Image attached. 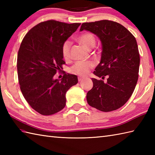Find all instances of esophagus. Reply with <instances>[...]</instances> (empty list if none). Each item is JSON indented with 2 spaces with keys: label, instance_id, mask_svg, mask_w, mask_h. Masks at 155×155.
Returning <instances> with one entry per match:
<instances>
[{
  "label": "esophagus",
  "instance_id": "34e87169",
  "mask_svg": "<svg viewBox=\"0 0 155 155\" xmlns=\"http://www.w3.org/2000/svg\"><path fill=\"white\" fill-rule=\"evenodd\" d=\"M84 79V77H78V81H83Z\"/></svg>",
  "mask_w": 155,
  "mask_h": 155
}]
</instances>
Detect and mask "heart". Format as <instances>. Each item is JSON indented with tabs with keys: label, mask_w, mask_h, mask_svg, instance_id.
<instances>
[{
	"label": "heart",
	"mask_w": 155,
	"mask_h": 155,
	"mask_svg": "<svg viewBox=\"0 0 155 155\" xmlns=\"http://www.w3.org/2000/svg\"><path fill=\"white\" fill-rule=\"evenodd\" d=\"M77 40L89 49L93 48L96 43L94 36L88 32H83L80 35L77 37ZM71 42L69 41H66L62 45V54L64 60H68L71 58ZM93 67L94 64L91 62L79 61L76 62L70 68V71L73 74L83 76L86 75Z\"/></svg>",
	"instance_id": "heart-1"
}]
</instances>
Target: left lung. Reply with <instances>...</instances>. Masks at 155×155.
Segmentation results:
<instances>
[{"instance_id": "1", "label": "left lung", "mask_w": 155, "mask_h": 155, "mask_svg": "<svg viewBox=\"0 0 155 155\" xmlns=\"http://www.w3.org/2000/svg\"><path fill=\"white\" fill-rule=\"evenodd\" d=\"M97 35L102 42L101 62L92 78L93 87L87 94L88 104L97 109L109 112L123 107L129 99L139 78L140 55L133 34L117 22L101 20L84 22L80 31ZM107 77L106 83L103 80Z\"/></svg>"}]
</instances>
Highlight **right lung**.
<instances>
[{
  "instance_id": "obj_1",
  "label": "right lung",
  "mask_w": 155,
  "mask_h": 155,
  "mask_svg": "<svg viewBox=\"0 0 155 155\" xmlns=\"http://www.w3.org/2000/svg\"><path fill=\"white\" fill-rule=\"evenodd\" d=\"M80 25L48 20L32 27L22 39L17 56L20 88L29 105L41 114L63 109L66 93L78 83L77 76L65 72L61 81L53 77L65 64L62 44Z\"/></svg>"
}]
</instances>
